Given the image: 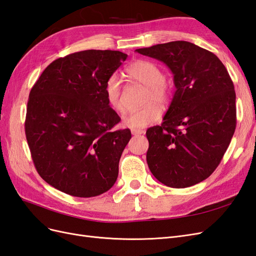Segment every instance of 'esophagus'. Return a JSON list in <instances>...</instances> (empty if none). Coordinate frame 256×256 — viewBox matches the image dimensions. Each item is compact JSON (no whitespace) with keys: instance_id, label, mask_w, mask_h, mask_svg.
Masks as SVG:
<instances>
[{"instance_id":"34e87169","label":"esophagus","mask_w":256,"mask_h":256,"mask_svg":"<svg viewBox=\"0 0 256 256\" xmlns=\"http://www.w3.org/2000/svg\"><path fill=\"white\" fill-rule=\"evenodd\" d=\"M132 134H133V135L144 134V130H132Z\"/></svg>"}]
</instances>
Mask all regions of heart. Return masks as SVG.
Here are the masks:
<instances>
[{"label":"heart","mask_w":256,"mask_h":256,"mask_svg":"<svg viewBox=\"0 0 256 256\" xmlns=\"http://www.w3.org/2000/svg\"><path fill=\"white\" fill-rule=\"evenodd\" d=\"M126 74L148 88L144 103L140 110L128 112L122 124L132 130H140L158 122L162 116V107L170 103V89L165 82V75L158 64L148 60H137L126 68ZM104 96L108 106L116 112H123L122 84L116 75L109 76L104 86Z\"/></svg>","instance_id":"heart-1"}]
</instances>
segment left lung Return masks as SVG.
I'll return each mask as SVG.
<instances>
[{"label": "left lung", "instance_id": "left-lung-1", "mask_svg": "<svg viewBox=\"0 0 256 256\" xmlns=\"http://www.w3.org/2000/svg\"><path fill=\"white\" fill-rule=\"evenodd\" d=\"M136 52L163 62L176 91L160 126L147 130V163L170 188L207 179L220 164L236 128V93L228 70L210 51L184 40Z\"/></svg>", "mask_w": 256, "mask_h": 256}]
</instances>
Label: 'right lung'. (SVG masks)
<instances>
[{"label":"right lung","instance_id":"1","mask_svg":"<svg viewBox=\"0 0 256 256\" xmlns=\"http://www.w3.org/2000/svg\"><path fill=\"white\" fill-rule=\"evenodd\" d=\"M114 50H84L60 58L42 72L28 96L26 136L36 170L48 184L76 197L107 192L118 178L128 128L104 86L126 60Z\"/></svg>","mask_w":256,"mask_h":256}]
</instances>
